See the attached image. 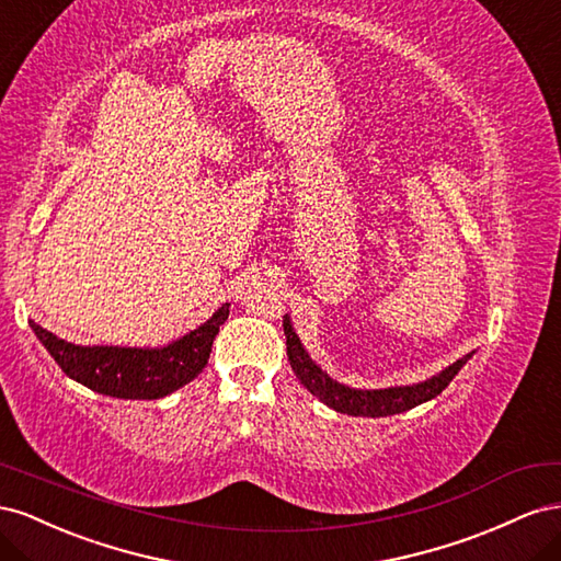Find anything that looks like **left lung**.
Listing matches in <instances>:
<instances>
[{"label": "left lung", "mask_w": 561, "mask_h": 561, "mask_svg": "<svg viewBox=\"0 0 561 561\" xmlns=\"http://www.w3.org/2000/svg\"><path fill=\"white\" fill-rule=\"evenodd\" d=\"M284 333H286V355H289L291 369L298 376V380L306 386L319 402H324L329 409L341 411L347 415H366V419H380V415H394L419 407L423 402L435 399L449 382L456 378V374L468 364L472 352L466 357L456 359L451 366H446L444 371L432 376L423 382L404 388H386V390H357L343 386V382L333 380L327 371L310 359L308 350L302 347L300 339L296 335L289 317H284Z\"/></svg>", "instance_id": "1"}]
</instances>
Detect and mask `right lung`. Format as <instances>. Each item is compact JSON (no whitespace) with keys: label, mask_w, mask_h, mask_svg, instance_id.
<instances>
[{"label":"right lung","mask_w":561,"mask_h":561,"mask_svg":"<svg viewBox=\"0 0 561 561\" xmlns=\"http://www.w3.org/2000/svg\"><path fill=\"white\" fill-rule=\"evenodd\" d=\"M228 314L230 302L220 306L202 327L164 347L75 345L35 322L30 327L66 376L89 390L117 399H159L202 374Z\"/></svg>","instance_id":"obj_1"}]
</instances>
